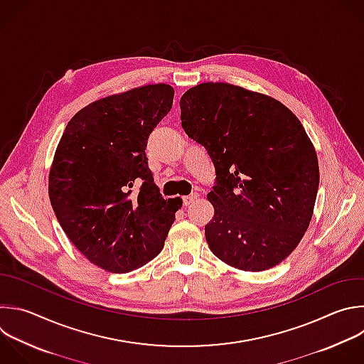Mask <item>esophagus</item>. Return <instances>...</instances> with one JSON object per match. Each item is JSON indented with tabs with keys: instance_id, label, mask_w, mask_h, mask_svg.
<instances>
[{
	"instance_id": "obj_1",
	"label": "esophagus",
	"mask_w": 364,
	"mask_h": 364,
	"mask_svg": "<svg viewBox=\"0 0 364 364\" xmlns=\"http://www.w3.org/2000/svg\"><path fill=\"white\" fill-rule=\"evenodd\" d=\"M197 197H198V194L197 193H194V194H190V196H186V197H183V203H184V205L187 207V205H190L191 203H194L196 200H197Z\"/></svg>"
}]
</instances>
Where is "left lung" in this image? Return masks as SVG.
I'll return each instance as SVG.
<instances>
[{
  "instance_id": "obj_1",
  "label": "left lung",
  "mask_w": 364,
  "mask_h": 364,
  "mask_svg": "<svg viewBox=\"0 0 364 364\" xmlns=\"http://www.w3.org/2000/svg\"><path fill=\"white\" fill-rule=\"evenodd\" d=\"M180 108L183 129L215 167L210 250L245 272L280 264L309 228L320 181L300 119L279 100L228 82L191 87Z\"/></svg>"
}]
</instances>
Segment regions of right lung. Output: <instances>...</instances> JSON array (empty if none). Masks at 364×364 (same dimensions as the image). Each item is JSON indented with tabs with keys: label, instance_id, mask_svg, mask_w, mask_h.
<instances>
[{
	"label": "right lung",
	"instance_id": "right-lung-1",
	"mask_svg": "<svg viewBox=\"0 0 364 364\" xmlns=\"http://www.w3.org/2000/svg\"><path fill=\"white\" fill-rule=\"evenodd\" d=\"M168 84H149L81 108L48 174L53 210L71 243L97 267L129 273L151 262L183 205L164 200L147 166L150 133L173 107ZM143 181L137 195L134 182Z\"/></svg>",
	"mask_w": 364,
	"mask_h": 364
}]
</instances>
